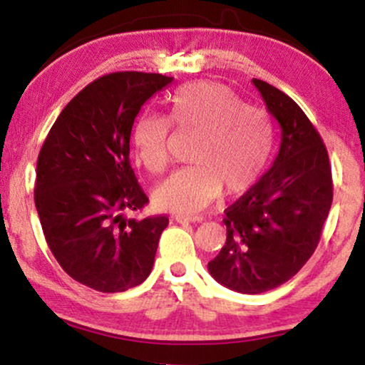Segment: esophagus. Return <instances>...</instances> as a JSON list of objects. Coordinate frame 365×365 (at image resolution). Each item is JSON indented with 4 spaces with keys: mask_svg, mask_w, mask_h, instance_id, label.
<instances>
[{
    "mask_svg": "<svg viewBox=\"0 0 365 365\" xmlns=\"http://www.w3.org/2000/svg\"><path fill=\"white\" fill-rule=\"evenodd\" d=\"M177 223H199L202 221V216H187V215H177L173 217Z\"/></svg>",
    "mask_w": 365,
    "mask_h": 365,
    "instance_id": "1",
    "label": "esophagus"
}]
</instances>
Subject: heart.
Returning a JSON list of instances; mask_svg holds the SVG:
<instances>
[{"mask_svg":"<svg viewBox=\"0 0 365 365\" xmlns=\"http://www.w3.org/2000/svg\"><path fill=\"white\" fill-rule=\"evenodd\" d=\"M170 119L144 111L132 128L137 163L150 173H161L168 165L171 123L178 132L195 135L188 153L194 165L154 190V202L168 211L192 215L217 199L223 188L228 195L245 194L273 154L271 120L223 83L199 81L180 87L170 98Z\"/></svg>","mask_w":365,"mask_h":365,"instance_id":"heart-1","label":"heart"}]
</instances>
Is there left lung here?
I'll use <instances>...</instances> for the list:
<instances>
[{
	"label": "left lung",
	"mask_w": 365,
	"mask_h": 365,
	"mask_svg": "<svg viewBox=\"0 0 365 365\" xmlns=\"http://www.w3.org/2000/svg\"><path fill=\"white\" fill-rule=\"evenodd\" d=\"M282 127L273 166L225 211L226 242L207 269L238 293L287 283L314 254L333 202L328 150L311 120L284 92L252 78Z\"/></svg>",
	"instance_id": "1"
}]
</instances>
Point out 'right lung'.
I'll return each instance as SVG.
<instances>
[{
    "label": "right lung",
    "instance_id": "right-lung-1",
    "mask_svg": "<svg viewBox=\"0 0 365 365\" xmlns=\"http://www.w3.org/2000/svg\"><path fill=\"white\" fill-rule=\"evenodd\" d=\"M173 77L115 72L65 106L46 137L34 200L49 249L66 274L98 292L137 287L154 264L166 216L125 217L149 202L130 166L142 104Z\"/></svg>",
    "mask_w": 365,
    "mask_h": 365
}]
</instances>
